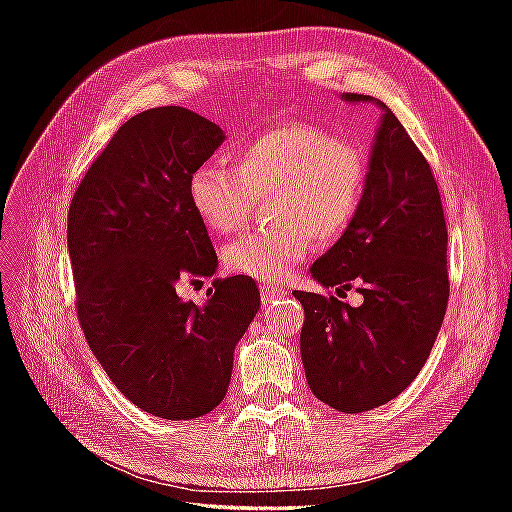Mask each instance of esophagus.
Segmentation results:
<instances>
[{"label": "esophagus", "instance_id": "34e87169", "mask_svg": "<svg viewBox=\"0 0 512 512\" xmlns=\"http://www.w3.org/2000/svg\"><path fill=\"white\" fill-rule=\"evenodd\" d=\"M281 297H286V290L275 288V286H262V303H264V306H270V303H275Z\"/></svg>", "mask_w": 512, "mask_h": 512}]
</instances>
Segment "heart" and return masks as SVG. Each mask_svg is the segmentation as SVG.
<instances>
[{"label":"heart","mask_w":512,"mask_h":512,"mask_svg":"<svg viewBox=\"0 0 512 512\" xmlns=\"http://www.w3.org/2000/svg\"><path fill=\"white\" fill-rule=\"evenodd\" d=\"M233 165H200L189 178V200L209 231L233 233L257 200L273 198V226L222 248L228 273L259 281L288 277L314 248V237L323 244L343 237L361 211L369 180L365 149L312 123L279 125L244 140Z\"/></svg>","instance_id":"1"}]
</instances>
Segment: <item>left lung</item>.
<instances>
[{"mask_svg":"<svg viewBox=\"0 0 512 512\" xmlns=\"http://www.w3.org/2000/svg\"><path fill=\"white\" fill-rule=\"evenodd\" d=\"M345 101H372L345 94ZM383 121L369 158V180L354 224L317 264L323 288L352 290V308L332 295L295 290L306 321L301 358L306 378L325 405L361 413L405 391L427 363L449 303L447 224L440 191L394 112Z\"/></svg>","mask_w":512,"mask_h":512,"instance_id":"8db88e82","label":"left lung"}]
</instances>
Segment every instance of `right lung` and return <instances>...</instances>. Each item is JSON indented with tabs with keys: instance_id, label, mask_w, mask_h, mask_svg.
I'll return each mask as SVG.
<instances>
[{
	"instance_id": "add662e5",
	"label": "right lung",
	"mask_w": 512,
	"mask_h": 512,
	"mask_svg": "<svg viewBox=\"0 0 512 512\" xmlns=\"http://www.w3.org/2000/svg\"><path fill=\"white\" fill-rule=\"evenodd\" d=\"M222 143L220 127L184 107L140 112L96 156L68 211L90 350L125 398L167 420L200 418L224 400L235 345L262 301L244 275L213 279L204 306L176 292L217 268L189 178Z\"/></svg>"
}]
</instances>
